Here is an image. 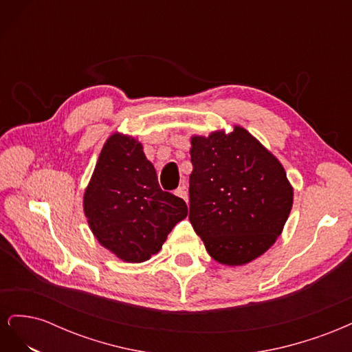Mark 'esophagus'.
<instances>
[{
  "mask_svg": "<svg viewBox=\"0 0 352 352\" xmlns=\"http://www.w3.org/2000/svg\"><path fill=\"white\" fill-rule=\"evenodd\" d=\"M175 195H177L179 198H182L184 201L188 202V192H186V188L185 185H180L176 190H175Z\"/></svg>",
  "mask_w": 352,
  "mask_h": 352,
  "instance_id": "obj_1",
  "label": "esophagus"
}]
</instances>
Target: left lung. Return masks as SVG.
Wrapping results in <instances>:
<instances>
[{
    "instance_id": "obj_1",
    "label": "left lung",
    "mask_w": 352,
    "mask_h": 352,
    "mask_svg": "<svg viewBox=\"0 0 352 352\" xmlns=\"http://www.w3.org/2000/svg\"><path fill=\"white\" fill-rule=\"evenodd\" d=\"M189 221L212 260L243 265L278 241L294 204L282 163L245 127L190 136Z\"/></svg>"
}]
</instances>
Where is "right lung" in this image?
Here are the masks:
<instances>
[{"label": "right lung", "instance_id": "1", "mask_svg": "<svg viewBox=\"0 0 352 352\" xmlns=\"http://www.w3.org/2000/svg\"><path fill=\"white\" fill-rule=\"evenodd\" d=\"M83 212L97 241L124 263H144L188 216L182 198L164 192L153 163L132 135L104 142L83 192Z\"/></svg>", "mask_w": 352, "mask_h": 352}]
</instances>
